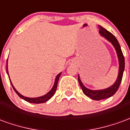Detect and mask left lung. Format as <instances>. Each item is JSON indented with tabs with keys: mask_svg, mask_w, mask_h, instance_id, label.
Instances as JSON below:
<instances>
[{
	"mask_svg": "<svg viewBox=\"0 0 130 130\" xmlns=\"http://www.w3.org/2000/svg\"><path fill=\"white\" fill-rule=\"evenodd\" d=\"M98 27L100 29V31H99L100 34L102 37H104L106 40H108L109 42L111 43L112 45L113 46V47L116 49L118 58V62H119V70H118L117 79L114 84L110 87L105 88V89H102V90H90L89 88H87L83 84V83L80 79L79 75L78 76V81L83 90V93L88 98H91L94 100H101L106 99L113 95L115 93H116V91L120 86L122 78H123V72L125 70V58H124L123 52H122L120 46L119 44V42H118L117 39L113 35L109 32L108 30H106L105 28H104L103 27H102L101 26H99Z\"/></svg>",
	"mask_w": 130,
	"mask_h": 130,
	"instance_id": "left-lung-1",
	"label": "left lung"
}]
</instances>
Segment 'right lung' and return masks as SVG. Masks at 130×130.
<instances>
[{
    "instance_id": "obj_1",
    "label": "right lung",
    "mask_w": 130,
    "mask_h": 130,
    "mask_svg": "<svg viewBox=\"0 0 130 130\" xmlns=\"http://www.w3.org/2000/svg\"><path fill=\"white\" fill-rule=\"evenodd\" d=\"M7 74H8V76H9V72H8V68H7ZM60 74H61V72L59 73L56 77V79H55V82H54V84L53 86V87L51 88V90L48 91V93L45 94L43 96H40V97H37V98H28V97H25V96L22 95H21L20 93H19L17 90H16L15 88L14 87V86H13L12 83L11 82V80L10 79V83H11V85H12V86L13 89L15 91L16 93L18 95L21 99H23L25 101H26L28 102H30V103H34V104H41V103H44L46 102V101H48L49 99H51L53 95H54V93L56 92V90L57 88V84H58V79H59V77L60 76Z\"/></svg>"
}]
</instances>
